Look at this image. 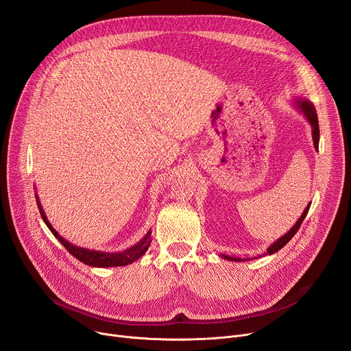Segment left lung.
Returning <instances> with one entry per match:
<instances>
[{
  "mask_svg": "<svg viewBox=\"0 0 351 351\" xmlns=\"http://www.w3.org/2000/svg\"><path fill=\"white\" fill-rule=\"evenodd\" d=\"M296 104L299 105V108H300V110H302V114L307 118V121L310 122V125H311V135H313V143H315V147L316 149L319 151V139H320V129H319V121H317V114H316V108L313 106V104L310 102V101H307V99H298L296 101ZM310 205L311 204H308L307 205V208L304 209V212H303V215L299 217V220L296 222V225H294L285 236H282L280 239H278V241H276L273 245H270L269 247H267V250H266V253L265 254H273V253H276L278 250H280L286 243H289V241L290 239L298 233V230H299V228H300V225L303 223V220H304V217H306V215H307V212H308V209H310ZM222 257H225V259H228V261H234V262H245V261H249V259H237V257H230V256H226V254H222Z\"/></svg>",
  "mask_w": 351,
  "mask_h": 351,
  "instance_id": "obj_1",
  "label": "left lung"
}]
</instances>
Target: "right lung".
<instances>
[{
    "instance_id": "obj_1",
    "label": "right lung",
    "mask_w": 351,
    "mask_h": 351,
    "mask_svg": "<svg viewBox=\"0 0 351 351\" xmlns=\"http://www.w3.org/2000/svg\"><path fill=\"white\" fill-rule=\"evenodd\" d=\"M35 199H36V204H38V209H40V213L43 216V220L45 222V225L48 226V229L52 232V234L58 239V241L64 245V247L73 257H77L80 262H82L88 266H92V267H117V266H126L129 263H134L147 250V247H149V245L152 242L151 241V230H149L136 245H134L132 247H129L123 252H119V253H105V252L89 250V249H85V247L75 246V245L69 243L68 241H65V239L62 236H60V233L51 226V223L48 222V219L45 216V212L41 208L38 196H35Z\"/></svg>"
}]
</instances>
